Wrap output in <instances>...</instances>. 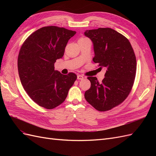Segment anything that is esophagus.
<instances>
[{"label": "esophagus", "mask_w": 156, "mask_h": 156, "mask_svg": "<svg viewBox=\"0 0 156 156\" xmlns=\"http://www.w3.org/2000/svg\"><path fill=\"white\" fill-rule=\"evenodd\" d=\"M84 79V77L83 76V75H77V79L79 80H82Z\"/></svg>", "instance_id": "esophagus-1"}]
</instances>
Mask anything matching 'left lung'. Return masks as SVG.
<instances>
[{
    "mask_svg": "<svg viewBox=\"0 0 156 156\" xmlns=\"http://www.w3.org/2000/svg\"><path fill=\"white\" fill-rule=\"evenodd\" d=\"M84 35L93 43L94 62L107 69L101 83L96 77H88L91 87L84 98L99 111L111 110L126 100L133 85L136 69L133 49L124 36L111 28L86 30Z\"/></svg>",
    "mask_w": 156,
    "mask_h": 156,
    "instance_id": "obj_1",
    "label": "left lung"
}]
</instances>
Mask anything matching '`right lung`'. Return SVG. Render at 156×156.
Returning <instances> with one entry per match:
<instances>
[{"instance_id":"add662e5","label":"right lung","mask_w":156,"mask_h":156,"mask_svg":"<svg viewBox=\"0 0 156 156\" xmlns=\"http://www.w3.org/2000/svg\"><path fill=\"white\" fill-rule=\"evenodd\" d=\"M75 34L62 27H42L28 37L21 48L17 60L21 83L32 100L47 109L63 103L77 79L75 73L63 75L54 67Z\"/></svg>"}]
</instances>
